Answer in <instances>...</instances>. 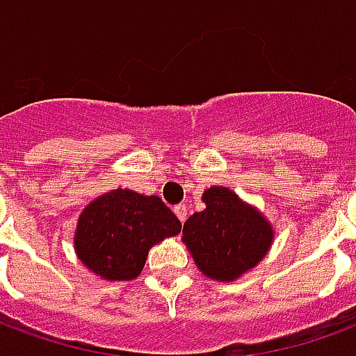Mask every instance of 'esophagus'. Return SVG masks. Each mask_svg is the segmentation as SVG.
<instances>
[{
	"label": "esophagus",
	"mask_w": 356,
	"mask_h": 356,
	"mask_svg": "<svg viewBox=\"0 0 356 356\" xmlns=\"http://www.w3.org/2000/svg\"><path fill=\"white\" fill-rule=\"evenodd\" d=\"M173 211H175V216L179 217V221H181V223H185V219H186V206H185V204H179V206H175V208H173Z\"/></svg>",
	"instance_id": "esophagus-1"
}]
</instances>
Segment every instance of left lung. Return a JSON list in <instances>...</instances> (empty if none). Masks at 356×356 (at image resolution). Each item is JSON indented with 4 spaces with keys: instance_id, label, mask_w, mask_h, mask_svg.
Returning <instances> with one entry per match:
<instances>
[{
    "instance_id": "1",
    "label": "left lung",
    "mask_w": 356,
    "mask_h": 356,
    "mask_svg": "<svg viewBox=\"0 0 356 356\" xmlns=\"http://www.w3.org/2000/svg\"><path fill=\"white\" fill-rule=\"evenodd\" d=\"M202 200L206 209L186 219L183 242L208 278L234 282L261 263L273 246L275 229L229 186H209Z\"/></svg>"
}]
</instances>
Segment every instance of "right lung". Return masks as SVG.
Wrapping results in <instances>:
<instances>
[{
    "mask_svg": "<svg viewBox=\"0 0 356 356\" xmlns=\"http://www.w3.org/2000/svg\"><path fill=\"white\" fill-rule=\"evenodd\" d=\"M179 232L181 221L158 196L114 188L83 208L74 250L83 267L102 280L127 282L140 275L150 248Z\"/></svg>",
    "mask_w": 356,
    "mask_h": 356,
    "instance_id": "add662e5",
    "label": "right lung"
}]
</instances>
